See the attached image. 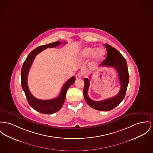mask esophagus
Instances as JSON below:
<instances>
[{
  "instance_id": "esophagus-1",
  "label": "esophagus",
  "mask_w": 153,
  "mask_h": 153,
  "mask_svg": "<svg viewBox=\"0 0 153 153\" xmlns=\"http://www.w3.org/2000/svg\"><path fill=\"white\" fill-rule=\"evenodd\" d=\"M82 75H83V73L82 72H78L76 75V79H80V78H81Z\"/></svg>"
}]
</instances>
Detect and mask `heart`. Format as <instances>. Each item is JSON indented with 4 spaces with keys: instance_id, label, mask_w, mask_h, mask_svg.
<instances>
[{
    "instance_id": "heart-1",
    "label": "heart",
    "mask_w": 153,
    "mask_h": 153,
    "mask_svg": "<svg viewBox=\"0 0 153 153\" xmlns=\"http://www.w3.org/2000/svg\"><path fill=\"white\" fill-rule=\"evenodd\" d=\"M105 53V51L102 48L97 49L96 50L94 48L86 47L82 50L80 54V57L82 59H85L89 58L93 56L94 60L97 61L100 60L104 57Z\"/></svg>"
}]
</instances>
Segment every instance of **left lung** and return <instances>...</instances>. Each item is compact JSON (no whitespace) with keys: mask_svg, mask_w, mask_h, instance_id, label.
<instances>
[{"mask_svg":"<svg viewBox=\"0 0 153 153\" xmlns=\"http://www.w3.org/2000/svg\"><path fill=\"white\" fill-rule=\"evenodd\" d=\"M105 46L107 49V58L102 62L100 66L111 67L116 70L121 84L120 91L117 95L111 98L102 101L92 100L88 94L90 81L85 78L83 96L85 101L90 107L99 111H107L114 109L124 99L129 83V72L126 61L122 54L108 44L105 43Z\"/></svg>","mask_w":153,"mask_h":153,"instance_id":"left-lung-1","label":"left lung"}]
</instances>
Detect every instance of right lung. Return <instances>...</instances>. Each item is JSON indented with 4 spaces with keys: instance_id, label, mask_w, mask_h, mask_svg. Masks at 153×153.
I'll return each mask as SVG.
<instances>
[{
    "instance_id": "obj_1",
    "label": "right lung",
    "mask_w": 153,
    "mask_h": 153,
    "mask_svg": "<svg viewBox=\"0 0 153 153\" xmlns=\"http://www.w3.org/2000/svg\"><path fill=\"white\" fill-rule=\"evenodd\" d=\"M64 43L65 44L67 42H64ZM60 45H61V42L60 41H57L56 42L40 46L35 48L29 54L27 58L24 62L21 68V85L22 89L25 94L27 101L34 110L45 114H51L61 109L65 100L67 91L75 82V77L74 76H72L64 83L61 89V92L57 97L51 100H40L35 97L29 90L27 84L28 75L33 61L38 54L48 48H55Z\"/></svg>"
}]
</instances>
